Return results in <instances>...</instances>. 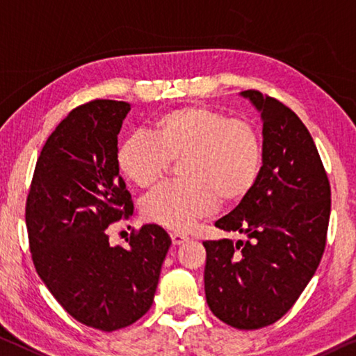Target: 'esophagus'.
I'll return each mask as SVG.
<instances>
[{
    "label": "esophagus",
    "instance_id": "1",
    "mask_svg": "<svg viewBox=\"0 0 356 356\" xmlns=\"http://www.w3.org/2000/svg\"><path fill=\"white\" fill-rule=\"evenodd\" d=\"M170 238H172V243L175 245V247H179V245L188 242V237L183 234H178V232H172L170 234Z\"/></svg>",
    "mask_w": 356,
    "mask_h": 356
}]
</instances>
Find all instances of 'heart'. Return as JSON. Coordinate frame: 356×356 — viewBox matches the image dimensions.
Here are the masks:
<instances>
[{
  "instance_id": "heart-1",
  "label": "heart",
  "mask_w": 356,
  "mask_h": 356,
  "mask_svg": "<svg viewBox=\"0 0 356 356\" xmlns=\"http://www.w3.org/2000/svg\"><path fill=\"white\" fill-rule=\"evenodd\" d=\"M149 134H134L118 151V167L130 183L146 189L178 163V183L162 184L141 202L145 220L184 232L218 209L242 202L258 183L264 145L259 129L242 118L205 105L162 113Z\"/></svg>"
}]
</instances>
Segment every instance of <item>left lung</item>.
Wrapping results in <instances>:
<instances>
[{
  "instance_id": "8db88e82",
  "label": "left lung",
  "mask_w": 356,
  "mask_h": 356,
  "mask_svg": "<svg viewBox=\"0 0 356 356\" xmlns=\"http://www.w3.org/2000/svg\"><path fill=\"white\" fill-rule=\"evenodd\" d=\"M261 111L264 159L248 197L215 226L247 240H207L205 296L237 330H259L293 307L326 247L331 186L314 138L277 98L242 92Z\"/></svg>"
}]
</instances>
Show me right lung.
Wrapping results in <instances>:
<instances>
[{"label": "right lung", "instance_id": "right-lung-1", "mask_svg": "<svg viewBox=\"0 0 356 356\" xmlns=\"http://www.w3.org/2000/svg\"><path fill=\"white\" fill-rule=\"evenodd\" d=\"M125 102L76 106L42 146L25 205L33 264L58 304L86 326L116 331L154 299L172 240L157 224L109 245L108 226L129 220L132 195L118 167Z\"/></svg>", "mask_w": 356, "mask_h": 356}]
</instances>
